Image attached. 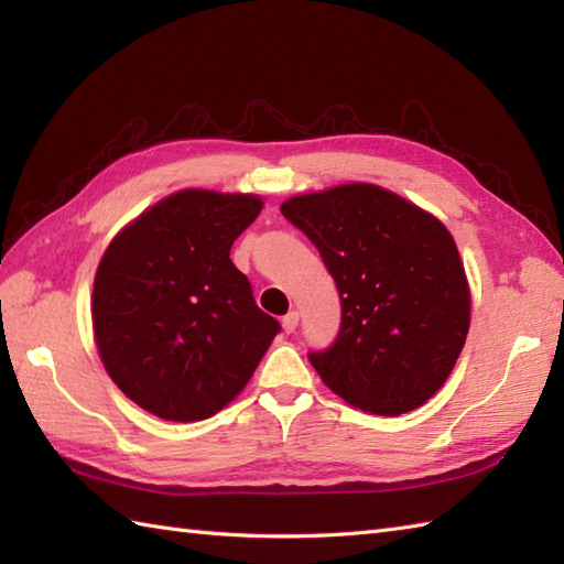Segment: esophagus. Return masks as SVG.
<instances>
[{
    "instance_id": "34e87169",
    "label": "esophagus",
    "mask_w": 564,
    "mask_h": 564,
    "mask_svg": "<svg viewBox=\"0 0 564 564\" xmlns=\"http://www.w3.org/2000/svg\"><path fill=\"white\" fill-rule=\"evenodd\" d=\"M297 322H301V315H297L295 310H291V313L283 317V329L289 332V334H293L297 329Z\"/></svg>"
}]
</instances>
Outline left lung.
Listing matches in <instances>:
<instances>
[{
    "mask_svg": "<svg viewBox=\"0 0 564 564\" xmlns=\"http://www.w3.org/2000/svg\"><path fill=\"white\" fill-rule=\"evenodd\" d=\"M341 297L337 339L310 351L325 386L358 410L398 416L434 398L470 329V289L451 232L376 184L285 200Z\"/></svg>",
    "mask_w": 564,
    "mask_h": 564,
    "instance_id": "8db88e82",
    "label": "left lung"
}]
</instances>
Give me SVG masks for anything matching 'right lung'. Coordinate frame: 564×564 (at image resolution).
I'll return each mask as SVG.
<instances>
[{
  "instance_id": "obj_1",
  "label": "right lung",
  "mask_w": 564,
  "mask_h": 564,
  "mask_svg": "<svg viewBox=\"0 0 564 564\" xmlns=\"http://www.w3.org/2000/svg\"><path fill=\"white\" fill-rule=\"evenodd\" d=\"M261 206L249 194L178 191L104 251L94 337L106 373L150 414L198 422L220 412L281 332L230 259Z\"/></svg>"
}]
</instances>
